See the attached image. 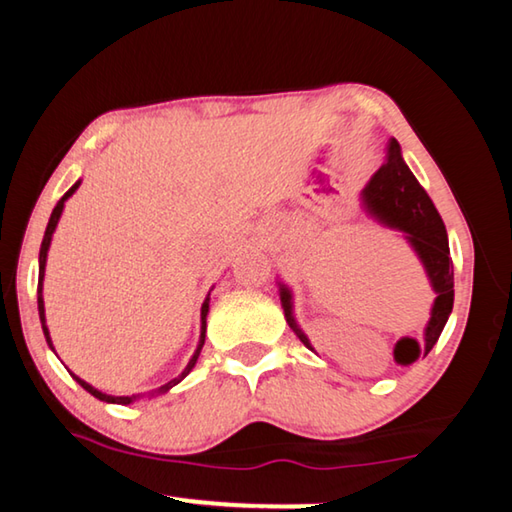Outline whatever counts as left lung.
<instances>
[{
    "instance_id": "left-lung-1",
    "label": "left lung",
    "mask_w": 512,
    "mask_h": 512,
    "mask_svg": "<svg viewBox=\"0 0 512 512\" xmlns=\"http://www.w3.org/2000/svg\"><path fill=\"white\" fill-rule=\"evenodd\" d=\"M363 203H366V210L375 216L379 223L404 232L406 241H409L415 253H418L424 271L429 275L433 291H436V302H433L429 325L424 329V348L418 345V354L409 361L400 359V363H411L418 359L422 352H431L433 345L440 339V332H443V327L454 307V264L452 257H449L445 223L440 219V214L429 194L424 192V187L418 183V178H415L411 169L406 167L397 140H388L386 160L375 176L370 178L366 189H363ZM280 300L289 327L298 334V339L305 343L309 350H314L307 336L302 334V329L298 327L296 318H293L291 291L284 287V284H280Z\"/></svg>"
}]
</instances>
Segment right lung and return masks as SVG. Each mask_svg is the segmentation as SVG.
<instances>
[{
    "label": "right lung",
    "mask_w": 512,
    "mask_h": 512,
    "mask_svg": "<svg viewBox=\"0 0 512 512\" xmlns=\"http://www.w3.org/2000/svg\"><path fill=\"white\" fill-rule=\"evenodd\" d=\"M79 185H81V180H76V183L67 189V194L60 198V201L56 203V207H54V212H51V219H49V223H47V230H45V239H42V246H40V273H38V314H40V323H42V332H45V339H47V343H49V348L54 350V345H51V336H49V329H47V323H45V300H42V280H45V264H47V250H49V244H51V235H54V230H56V225H58V219H60V214H63V207H65V201L69 196H72L76 189H79ZM207 311H210V296L205 298V302H203V307H201V341H198V348H196V352H194V357L189 359V363H187V368L180 372V375L176 377V379H171L169 384H164V386H160L158 391H153L151 395H162V393H167L169 388H173L178 384V381H183L189 372H192V368L196 366V359H198V354H201V350H203V343H205V329H207V323H205V318H207ZM72 377L79 381V384L85 388V391H88L90 395H94L97 397V400H101V402H110V404H131V402H135V400H140L142 395H124V397H115V395H106V393H101V391H97V388L94 386H90L88 381H83L81 377H76L74 372H72Z\"/></svg>",
    "instance_id": "obj_1"
}]
</instances>
